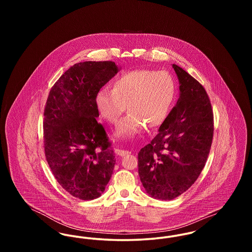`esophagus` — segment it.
I'll list each match as a JSON object with an SVG mask.
<instances>
[{
    "mask_svg": "<svg viewBox=\"0 0 252 252\" xmlns=\"http://www.w3.org/2000/svg\"><path fill=\"white\" fill-rule=\"evenodd\" d=\"M115 153L119 156H126V155H129L130 152L128 150H124V149H120V148H115Z\"/></svg>",
    "mask_w": 252,
    "mask_h": 252,
    "instance_id": "34e87169",
    "label": "esophagus"
}]
</instances>
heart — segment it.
I'll return each instance as SVG.
<instances>
[{
	"mask_svg": "<svg viewBox=\"0 0 252 252\" xmlns=\"http://www.w3.org/2000/svg\"><path fill=\"white\" fill-rule=\"evenodd\" d=\"M176 96V82L166 71L134 70L117 77L112 90L102 89L95 95L96 108L105 120L115 124L120 121L116 136L131 139L147 126H159L167 118Z\"/></svg>",
	"mask_w": 252,
	"mask_h": 252,
	"instance_id": "heart-1",
	"label": "heart"
}]
</instances>
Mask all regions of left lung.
Listing matches in <instances>:
<instances>
[{"mask_svg": "<svg viewBox=\"0 0 252 252\" xmlns=\"http://www.w3.org/2000/svg\"><path fill=\"white\" fill-rule=\"evenodd\" d=\"M173 68L180 81L177 105L138 154L145 191L161 200L178 197L198 179L214 137V113L203 86L180 66Z\"/></svg>", "mask_w": 252, "mask_h": 252, "instance_id": "1", "label": "left lung"}]
</instances>
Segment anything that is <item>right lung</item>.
<instances>
[{
  "instance_id": "right-lung-1",
  "label": "right lung",
  "mask_w": 252,
  "mask_h": 252,
  "mask_svg": "<svg viewBox=\"0 0 252 252\" xmlns=\"http://www.w3.org/2000/svg\"><path fill=\"white\" fill-rule=\"evenodd\" d=\"M118 72L113 61H84L64 72L52 87L44 108V152L60 186L82 200L105 191L115 156L97 122L95 95Z\"/></svg>"
}]
</instances>
